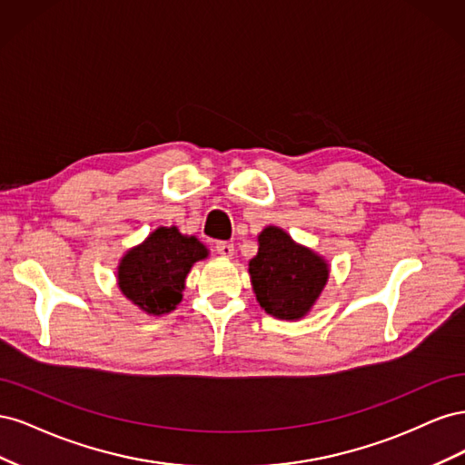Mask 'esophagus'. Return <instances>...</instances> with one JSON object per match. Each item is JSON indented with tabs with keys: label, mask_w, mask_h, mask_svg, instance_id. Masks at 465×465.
<instances>
[{
	"label": "esophagus",
	"mask_w": 465,
	"mask_h": 465,
	"mask_svg": "<svg viewBox=\"0 0 465 465\" xmlns=\"http://www.w3.org/2000/svg\"><path fill=\"white\" fill-rule=\"evenodd\" d=\"M217 254L223 258H232L234 256V246L231 242H217L215 244Z\"/></svg>",
	"instance_id": "1"
}]
</instances>
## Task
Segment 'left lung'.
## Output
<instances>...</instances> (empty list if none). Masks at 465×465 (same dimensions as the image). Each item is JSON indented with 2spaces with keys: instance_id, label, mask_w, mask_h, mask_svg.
Instances as JSON below:
<instances>
[{
  "instance_id": "left-lung-1",
  "label": "left lung",
  "mask_w": 465,
  "mask_h": 465,
  "mask_svg": "<svg viewBox=\"0 0 465 465\" xmlns=\"http://www.w3.org/2000/svg\"><path fill=\"white\" fill-rule=\"evenodd\" d=\"M248 273L263 311L294 322L311 312L320 299L330 279V263L270 224L258 234V254L250 260Z\"/></svg>"
}]
</instances>
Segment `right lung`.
Wrapping results in <instances>:
<instances>
[{"instance_id": "right-lung-1", "label": "right lung", "mask_w": 465, "mask_h": 465, "mask_svg": "<svg viewBox=\"0 0 465 465\" xmlns=\"http://www.w3.org/2000/svg\"><path fill=\"white\" fill-rule=\"evenodd\" d=\"M207 256V246L195 236L182 234L174 224L159 227L122 256L116 273L118 287L142 312L171 314L182 302L192 265Z\"/></svg>"}]
</instances>
